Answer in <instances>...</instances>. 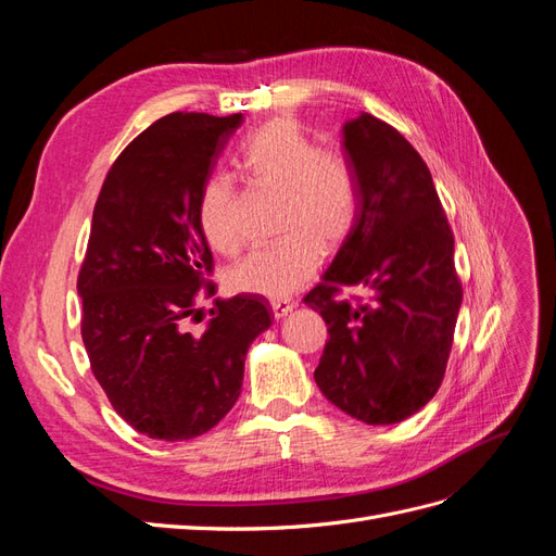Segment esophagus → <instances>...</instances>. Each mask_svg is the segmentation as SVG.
Masks as SVG:
<instances>
[{
    "label": "esophagus",
    "mask_w": 556,
    "mask_h": 556,
    "mask_svg": "<svg viewBox=\"0 0 556 556\" xmlns=\"http://www.w3.org/2000/svg\"><path fill=\"white\" fill-rule=\"evenodd\" d=\"M296 308V299H274L271 301V311H274V315L276 317H285L288 313H292Z\"/></svg>",
    "instance_id": "esophagus-1"
}]
</instances>
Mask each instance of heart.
Listing matches in <instances>:
<instances>
[{
	"label": "heart",
	"instance_id": "obj_1",
	"mask_svg": "<svg viewBox=\"0 0 556 556\" xmlns=\"http://www.w3.org/2000/svg\"><path fill=\"white\" fill-rule=\"evenodd\" d=\"M241 178L255 190L280 192L274 243L252 248L229 268L231 290L282 299L308 282L325 247L341 245L359 220L355 166L336 148H319L292 117H274L241 141ZM199 225L213 250L233 255L243 243L239 192L227 176H211L199 192Z\"/></svg>",
	"mask_w": 556,
	"mask_h": 556
}]
</instances>
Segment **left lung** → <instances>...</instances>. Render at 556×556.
<instances>
[{
	"label": "left lung",
	"instance_id": "left-lung-1",
	"mask_svg": "<svg viewBox=\"0 0 556 556\" xmlns=\"http://www.w3.org/2000/svg\"><path fill=\"white\" fill-rule=\"evenodd\" d=\"M362 208L323 282L304 296L329 341L323 394L366 425H396L439 392L462 306L454 237L429 166L392 125L362 113L343 127ZM357 287L366 298H343Z\"/></svg>",
	"mask_w": 556,
	"mask_h": 556
}]
</instances>
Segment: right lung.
<instances>
[{
	"instance_id": "add662e5",
	"label": "right lung",
	"mask_w": 556,
	"mask_h": 556,
	"mask_svg": "<svg viewBox=\"0 0 556 556\" xmlns=\"http://www.w3.org/2000/svg\"><path fill=\"white\" fill-rule=\"evenodd\" d=\"M243 115L172 113L134 139L97 197L78 271L80 336L113 410L148 439L188 441L237 403L250 343L271 327L260 296L215 299L199 192ZM212 319L200 321L201 300Z\"/></svg>"
}]
</instances>
